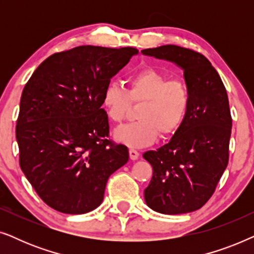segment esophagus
<instances>
[{
    "label": "esophagus",
    "instance_id": "1",
    "mask_svg": "<svg viewBox=\"0 0 254 254\" xmlns=\"http://www.w3.org/2000/svg\"><path fill=\"white\" fill-rule=\"evenodd\" d=\"M138 156H140V152L137 150H135V149H129V157L130 159H133V161H136L138 158Z\"/></svg>",
    "mask_w": 254,
    "mask_h": 254
}]
</instances>
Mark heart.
I'll list each match as a JSON object with an SVG mask.
<instances>
[{
	"label": "heart",
	"instance_id": "obj_1",
	"mask_svg": "<svg viewBox=\"0 0 254 254\" xmlns=\"http://www.w3.org/2000/svg\"><path fill=\"white\" fill-rule=\"evenodd\" d=\"M131 103H141L140 120L116 130L114 137L130 148L151 144L158 134L168 136L178 130L190 103L189 86L182 79H169L157 69H140L128 78V89L117 83L105 86L102 105L111 121L120 124L129 114Z\"/></svg>",
	"mask_w": 254,
	"mask_h": 254
}]
</instances>
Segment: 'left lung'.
I'll use <instances>...</instances> for the list:
<instances>
[{"label":"left lung","mask_w":254,"mask_h":254,"mask_svg":"<svg viewBox=\"0 0 254 254\" xmlns=\"http://www.w3.org/2000/svg\"><path fill=\"white\" fill-rule=\"evenodd\" d=\"M142 54L182 68L190 95L185 120L169 143L143 154L152 166L145 203L161 214L190 213L210 199L228 165L232 119L227 90L209 60L195 51L164 45Z\"/></svg>","instance_id":"obj_1"}]
</instances>
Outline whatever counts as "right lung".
<instances>
[{"mask_svg": "<svg viewBox=\"0 0 254 254\" xmlns=\"http://www.w3.org/2000/svg\"><path fill=\"white\" fill-rule=\"evenodd\" d=\"M137 53L133 47L78 46L47 58L25 84L16 125L19 165L53 209H96L109 177L128 162L126 145L107 138L102 96Z\"/></svg>", "mask_w": 254, "mask_h": 254, "instance_id": "add662e5", "label": "right lung"}]
</instances>
